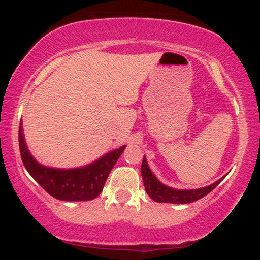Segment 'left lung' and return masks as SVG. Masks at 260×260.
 Returning <instances> with one entry per match:
<instances>
[{
  "instance_id": "obj_1",
  "label": "left lung",
  "mask_w": 260,
  "mask_h": 260,
  "mask_svg": "<svg viewBox=\"0 0 260 260\" xmlns=\"http://www.w3.org/2000/svg\"><path fill=\"white\" fill-rule=\"evenodd\" d=\"M141 174H142L144 188L149 196L155 202L159 203H172V204H187L192 203L197 200L202 199L205 195H208L218 184L222 181L219 179L218 181L210 184L203 188L199 189H174L172 187L166 186L161 183L159 180L156 178V175L151 172L150 167H149L146 157H143L142 165H141Z\"/></svg>"
}]
</instances>
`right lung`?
Returning <instances> with one entry per match:
<instances>
[{
	"instance_id": "add662e5",
	"label": "right lung",
	"mask_w": 260,
	"mask_h": 260,
	"mask_svg": "<svg viewBox=\"0 0 260 260\" xmlns=\"http://www.w3.org/2000/svg\"><path fill=\"white\" fill-rule=\"evenodd\" d=\"M125 148L126 146L114 149L90 164L76 169L49 167L40 164L29 152L20 120L19 150L25 169L49 195L60 201H90L98 197Z\"/></svg>"
}]
</instances>
